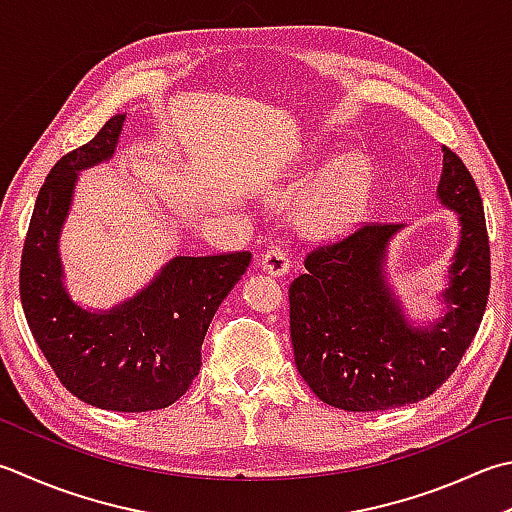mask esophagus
Wrapping results in <instances>:
<instances>
[{
	"mask_svg": "<svg viewBox=\"0 0 512 512\" xmlns=\"http://www.w3.org/2000/svg\"><path fill=\"white\" fill-rule=\"evenodd\" d=\"M258 267L263 269L265 274L283 276V274H287V269H289V256H287L285 249H281V247H269L267 252L260 254Z\"/></svg>",
	"mask_w": 512,
	"mask_h": 512,
	"instance_id": "esophagus-1",
	"label": "esophagus"
}]
</instances>
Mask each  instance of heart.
<instances>
[{
	"mask_svg": "<svg viewBox=\"0 0 512 512\" xmlns=\"http://www.w3.org/2000/svg\"><path fill=\"white\" fill-rule=\"evenodd\" d=\"M310 187L301 182L281 194V202H298ZM370 171L361 162H347L327 178L307 202L301 227L316 238H334L352 229L368 211Z\"/></svg>",
	"mask_w": 512,
	"mask_h": 512,
	"instance_id": "heart-1",
	"label": "heart"
}]
</instances>
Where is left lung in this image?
<instances>
[{
  "label": "left lung",
  "instance_id": "left-lung-1",
  "mask_svg": "<svg viewBox=\"0 0 512 512\" xmlns=\"http://www.w3.org/2000/svg\"><path fill=\"white\" fill-rule=\"evenodd\" d=\"M437 196L461 227L439 321L412 325L385 278L388 243L401 225L368 223L312 249L305 274L289 285L296 370L327 406L376 412L426 399L475 339L490 292V245L475 178L448 147Z\"/></svg>",
  "mask_w": 512,
  "mask_h": 512
}]
</instances>
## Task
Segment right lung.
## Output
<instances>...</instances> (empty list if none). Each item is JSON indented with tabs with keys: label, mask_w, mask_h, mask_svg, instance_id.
Segmentation results:
<instances>
[{
	"label": "right lung",
	"mask_w": 512,
	"mask_h": 512,
	"mask_svg": "<svg viewBox=\"0 0 512 512\" xmlns=\"http://www.w3.org/2000/svg\"><path fill=\"white\" fill-rule=\"evenodd\" d=\"M127 115L57 162L35 200L19 267V296L35 343L57 379L89 406L115 412L167 408L189 390L218 305L247 272L252 254L176 256L129 301L84 310L64 287L60 231L77 173L113 156Z\"/></svg>",
	"instance_id": "obj_1"
}]
</instances>
